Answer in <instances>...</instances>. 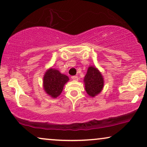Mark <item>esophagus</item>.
<instances>
[{
  "label": "esophagus",
  "mask_w": 147,
  "mask_h": 147,
  "mask_svg": "<svg viewBox=\"0 0 147 147\" xmlns=\"http://www.w3.org/2000/svg\"><path fill=\"white\" fill-rule=\"evenodd\" d=\"M71 79L74 81H78V76H72Z\"/></svg>",
  "instance_id": "obj_1"
}]
</instances>
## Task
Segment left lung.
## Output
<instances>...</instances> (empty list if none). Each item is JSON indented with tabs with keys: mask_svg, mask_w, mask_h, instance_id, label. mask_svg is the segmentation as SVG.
<instances>
[{
	"mask_svg": "<svg viewBox=\"0 0 147 147\" xmlns=\"http://www.w3.org/2000/svg\"><path fill=\"white\" fill-rule=\"evenodd\" d=\"M83 81L85 91L91 97L93 98L102 91L105 81L101 72L95 66H91L88 67Z\"/></svg>",
	"mask_w": 147,
	"mask_h": 147,
	"instance_id": "obj_1",
	"label": "left lung"
}]
</instances>
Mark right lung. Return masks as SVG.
<instances>
[{
    "instance_id": "add662e5",
    "label": "right lung",
    "mask_w": 147,
    "mask_h": 147,
    "mask_svg": "<svg viewBox=\"0 0 147 147\" xmlns=\"http://www.w3.org/2000/svg\"><path fill=\"white\" fill-rule=\"evenodd\" d=\"M69 80L67 76L61 74L58 69L50 67L45 71L43 76L44 91L51 98H57L62 93L64 85Z\"/></svg>"
}]
</instances>
